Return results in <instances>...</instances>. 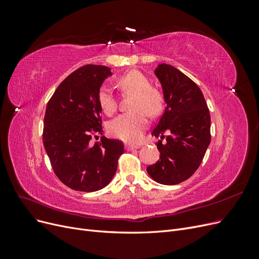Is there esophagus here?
<instances>
[{
  "label": "esophagus",
  "instance_id": "esophagus-1",
  "mask_svg": "<svg viewBox=\"0 0 259 259\" xmlns=\"http://www.w3.org/2000/svg\"><path fill=\"white\" fill-rule=\"evenodd\" d=\"M139 146L138 145H132V144H125V149H126L127 151H132L134 150V149H138Z\"/></svg>",
  "mask_w": 259,
  "mask_h": 259
}]
</instances>
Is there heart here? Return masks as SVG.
Returning a JSON list of instances; mask_svg holds the SVG:
<instances>
[{"mask_svg":"<svg viewBox=\"0 0 259 259\" xmlns=\"http://www.w3.org/2000/svg\"><path fill=\"white\" fill-rule=\"evenodd\" d=\"M116 85L124 93L134 94L131 106L133 112L117 115L108 125L110 135L125 142H137L148 125L147 114L156 116L163 108L162 94L151 88L150 80L137 70H132L116 79ZM98 104L106 114L111 115L117 108V100L111 88L101 86L98 91Z\"/></svg>","mask_w":259,"mask_h":259,"instance_id":"1","label":"heart"}]
</instances>
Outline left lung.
<instances>
[{"mask_svg":"<svg viewBox=\"0 0 259 259\" xmlns=\"http://www.w3.org/2000/svg\"><path fill=\"white\" fill-rule=\"evenodd\" d=\"M165 110L151 135L160 136V160L147 167L148 174L162 185H177L193 175L210 143V115L204 96L190 77L175 67L162 64L155 69ZM168 132L161 144L163 133Z\"/></svg>","mask_w":259,"mask_h":259,"instance_id":"1","label":"left lung"}]
</instances>
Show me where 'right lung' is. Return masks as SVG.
Here are the masks:
<instances>
[{
    "label": "right lung",
    "mask_w": 259,
    "mask_h": 259,
    "mask_svg": "<svg viewBox=\"0 0 259 259\" xmlns=\"http://www.w3.org/2000/svg\"><path fill=\"white\" fill-rule=\"evenodd\" d=\"M110 68L86 65L62 81L46 106L43 145L58 179L76 191L103 189L113 178L124 152L121 140L103 135L98 91Z\"/></svg>",
    "instance_id": "right-lung-1"
}]
</instances>
